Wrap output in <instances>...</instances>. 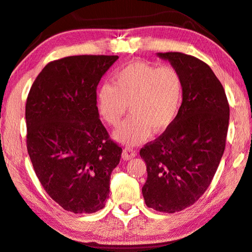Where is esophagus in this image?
Here are the masks:
<instances>
[{"instance_id": "obj_1", "label": "esophagus", "mask_w": 252, "mask_h": 252, "mask_svg": "<svg viewBox=\"0 0 252 252\" xmlns=\"http://www.w3.org/2000/svg\"><path fill=\"white\" fill-rule=\"evenodd\" d=\"M135 155H136V151L133 150L132 148H130V146H127V148H126L125 150H123L122 158L125 159V161H127V159L133 158Z\"/></svg>"}]
</instances>
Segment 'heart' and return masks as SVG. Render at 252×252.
Listing matches in <instances>:
<instances>
[{"label": "heart", "mask_w": 252, "mask_h": 252, "mask_svg": "<svg viewBox=\"0 0 252 252\" xmlns=\"http://www.w3.org/2000/svg\"><path fill=\"white\" fill-rule=\"evenodd\" d=\"M183 99V79L175 68L132 62L113 75V85L103 84L97 93L100 116L112 126L130 116L114 132V139L136 145L151 134L165 131L175 120Z\"/></svg>", "instance_id": "1"}]
</instances>
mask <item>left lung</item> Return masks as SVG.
Returning <instances> with one entry per match:
<instances>
[{"mask_svg":"<svg viewBox=\"0 0 252 252\" xmlns=\"http://www.w3.org/2000/svg\"><path fill=\"white\" fill-rule=\"evenodd\" d=\"M183 79V101L172 125L140 151L148 178V207L181 212L197 202L212 183L225 151L229 104L207 63L183 53H158Z\"/></svg>","mask_w":252,"mask_h":252,"instance_id":"1","label":"left lung"}]
</instances>
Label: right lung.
I'll list each match as a JSON object with an SVG mask.
<instances>
[{"mask_svg":"<svg viewBox=\"0 0 252 252\" xmlns=\"http://www.w3.org/2000/svg\"><path fill=\"white\" fill-rule=\"evenodd\" d=\"M118 58L80 55L54 61L27 97V152L44 189L68 212H98L110 193L122 149L99 119L97 86Z\"/></svg>","mask_w":252,"mask_h":252,"instance_id":"1","label":"right lung"}]
</instances>
